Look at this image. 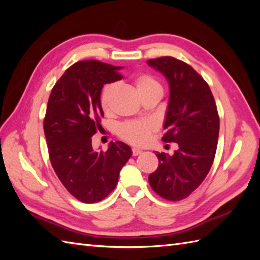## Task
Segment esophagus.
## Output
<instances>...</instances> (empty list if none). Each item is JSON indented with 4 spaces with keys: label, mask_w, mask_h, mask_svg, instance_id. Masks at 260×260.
<instances>
[{
    "label": "esophagus",
    "mask_w": 260,
    "mask_h": 260,
    "mask_svg": "<svg viewBox=\"0 0 260 260\" xmlns=\"http://www.w3.org/2000/svg\"><path fill=\"white\" fill-rule=\"evenodd\" d=\"M132 153H133V155H134V156H137V155H140V154H142V153H143V151H142V150H140V148H136V147H134L133 150H132Z\"/></svg>",
    "instance_id": "34e87169"
}]
</instances>
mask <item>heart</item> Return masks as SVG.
Returning <instances> with one entry per match:
<instances>
[{"instance_id": "b5f03b06", "label": "heart", "mask_w": 260, "mask_h": 260, "mask_svg": "<svg viewBox=\"0 0 260 260\" xmlns=\"http://www.w3.org/2000/svg\"><path fill=\"white\" fill-rule=\"evenodd\" d=\"M134 86L142 98L154 92L162 93V86L159 85V82L154 77L148 75L137 77L134 80ZM116 91H117L116 84H108L104 87L101 96V104L105 112H108L110 109V105H112ZM154 128L155 126L150 121H129V123L121 124L118 127V134L121 139L129 142L131 144L143 145L150 140V135Z\"/></svg>"}]
</instances>
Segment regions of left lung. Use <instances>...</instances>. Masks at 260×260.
Here are the masks:
<instances>
[{
	"label": "left lung",
	"instance_id": "left-lung-1",
	"mask_svg": "<svg viewBox=\"0 0 260 260\" xmlns=\"http://www.w3.org/2000/svg\"><path fill=\"white\" fill-rule=\"evenodd\" d=\"M169 82L170 97L162 140L178 143L173 155L156 153L158 168L148 176L152 189L170 201L190 196L213 163L219 116L208 84L191 66L172 57L147 61Z\"/></svg>",
	"mask_w": 260,
	"mask_h": 260
}]
</instances>
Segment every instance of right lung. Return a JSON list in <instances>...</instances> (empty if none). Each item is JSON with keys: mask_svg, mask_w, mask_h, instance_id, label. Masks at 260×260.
<instances>
[{"mask_svg": "<svg viewBox=\"0 0 260 260\" xmlns=\"http://www.w3.org/2000/svg\"><path fill=\"white\" fill-rule=\"evenodd\" d=\"M120 69L97 60L76 62L56 82L48 101L43 129L50 162L66 189L85 203L106 198L132 156L131 147L120 141L110 142L106 152L93 151L91 145V136L102 127V89L121 78Z\"/></svg>", "mask_w": 260, "mask_h": 260, "instance_id": "obj_1", "label": "right lung"}]
</instances>
